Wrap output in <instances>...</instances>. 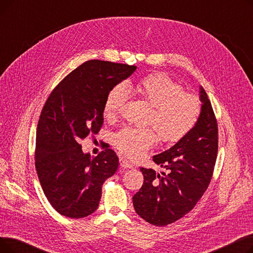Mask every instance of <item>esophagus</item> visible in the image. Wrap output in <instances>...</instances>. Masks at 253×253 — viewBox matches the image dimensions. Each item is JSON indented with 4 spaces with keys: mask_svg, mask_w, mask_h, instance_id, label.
Listing matches in <instances>:
<instances>
[{
    "mask_svg": "<svg viewBox=\"0 0 253 253\" xmlns=\"http://www.w3.org/2000/svg\"><path fill=\"white\" fill-rule=\"evenodd\" d=\"M120 165H121L122 168H132V164L126 160L125 158H120Z\"/></svg>",
    "mask_w": 253,
    "mask_h": 253,
    "instance_id": "obj_1",
    "label": "esophagus"
}]
</instances>
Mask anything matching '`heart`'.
I'll return each instance as SVG.
<instances>
[{"instance_id": "obj_1", "label": "heart", "mask_w": 253, "mask_h": 253, "mask_svg": "<svg viewBox=\"0 0 253 253\" xmlns=\"http://www.w3.org/2000/svg\"><path fill=\"white\" fill-rule=\"evenodd\" d=\"M131 89L147 101L153 109L149 123L153 129H135L125 127L115 135L117 149L130 158H137L160 140L166 144H173L187 136L198 123L201 113L199 99L183 87L164 74H154L143 78ZM128 99L125 85L114 87L108 94L104 104L106 117H114L121 113Z\"/></svg>"}]
</instances>
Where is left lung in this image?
<instances>
[{"label": "left lung", "instance_id": "1", "mask_svg": "<svg viewBox=\"0 0 253 253\" xmlns=\"http://www.w3.org/2000/svg\"><path fill=\"white\" fill-rule=\"evenodd\" d=\"M201 113L190 133L173 147L153 157L166 169L140 168L143 184L133 196L136 213L145 221L164 227L184 216L200 200L213 173L216 161L217 123L203 87H199Z\"/></svg>", "mask_w": 253, "mask_h": 253}]
</instances>
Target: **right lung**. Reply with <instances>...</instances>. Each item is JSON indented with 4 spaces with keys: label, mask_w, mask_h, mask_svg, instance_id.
I'll list each match as a JSON object with an SVG mask.
<instances>
[{
    "label": "right lung",
    "mask_w": 253,
    "mask_h": 253,
    "mask_svg": "<svg viewBox=\"0 0 253 253\" xmlns=\"http://www.w3.org/2000/svg\"><path fill=\"white\" fill-rule=\"evenodd\" d=\"M135 70V65L89 60L48 97L37 127L36 169L48 201L61 215L82 218L97 209L102 184L115 174L119 158L108 148L92 158L80 141L98 133L109 92Z\"/></svg>",
    "instance_id": "right-lung-1"
}]
</instances>
